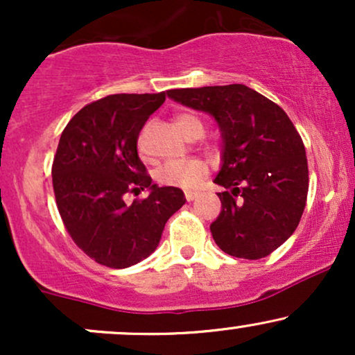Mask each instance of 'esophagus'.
<instances>
[{"label":"esophagus","instance_id":"1","mask_svg":"<svg viewBox=\"0 0 355 355\" xmlns=\"http://www.w3.org/2000/svg\"><path fill=\"white\" fill-rule=\"evenodd\" d=\"M185 198L189 202H191V200H195V198H197V193H193V191H185Z\"/></svg>","mask_w":355,"mask_h":355}]
</instances>
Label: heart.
Returning a JSON list of instances; mask_svg holds the SVG:
<instances>
[{"mask_svg":"<svg viewBox=\"0 0 355 355\" xmlns=\"http://www.w3.org/2000/svg\"><path fill=\"white\" fill-rule=\"evenodd\" d=\"M177 126L182 130V133L187 138H200L205 132V125L198 116L191 115V113H180L175 118ZM138 152H145V141L144 135L138 138ZM209 173V166L205 162L191 158L185 162H168V164L162 165L160 168L155 172V178L158 183L168 187H180L185 190H195L203 182V178Z\"/></svg>","mask_w":355,"mask_h":355,"instance_id":"obj_1","label":"heart"}]
</instances>
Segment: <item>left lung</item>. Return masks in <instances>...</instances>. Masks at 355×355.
Listing matches in <instances>:
<instances>
[{"mask_svg": "<svg viewBox=\"0 0 355 355\" xmlns=\"http://www.w3.org/2000/svg\"><path fill=\"white\" fill-rule=\"evenodd\" d=\"M168 98L209 113L222 137L215 183L225 191L211 237L225 254L257 260L294 234L305 209L309 168L287 113L245 85L182 88Z\"/></svg>", "mask_w": 355, "mask_h": 355, "instance_id": "obj_1", "label": "left lung"}]
</instances>
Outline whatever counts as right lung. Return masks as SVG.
Instances as JSON below:
<instances>
[{
    "label": "right lung",
    "mask_w": 355,
    "mask_h": 355,
    "mask_svg": "<svg viewBox=\"0 0 355 355\" xmlns=\"http://www.w3.org/2000/svg\"><path fill=\"white\" fill-rule=\"evenodd\" d=\"M165 92L108 95L87 105L64 126L53 160L56 205L78 245L95 262L126 268L160 243L165 223L185 203L177 187H158L138 158L137 141ZM149 197L126 206L125 193Z\"/></svg>",
    "instance_id": "right-lung-1"
}]
</instances>
